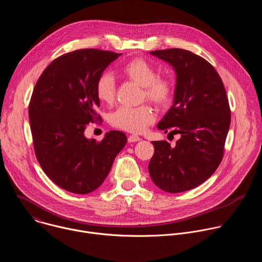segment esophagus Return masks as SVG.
<instances>
[{
	"instance_id": "obj_1",
	"label": "esophagus",
	"mask_w": 262,
	"mask_h": 262,
	"mask_svg": "<svg viewBox=\"0 0 262 262\" xmlns=\"http://www.w3.org/2000/svg\"><path fill=\"white\" fill-rule=\"evenodd\" d=\"M127 140H128L129 143H133V142H138V141H140L141 138L138 137V136H136V135H130V136H128Z\"/></svg>"
}]
</instances>
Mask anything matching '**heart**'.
Returning <instances> with one entry per match:
<instances>
[{"label": "heart", "instance_id": "1", "mask_svg": "<svg viewBox=\"0 0 262 262\" xmlns=\"http://www.w3.org/2000/svg\"><path fill=\"white\" fill-rule=\"evenodd\" d=\"M124 78L142 87L141 99H149L159 106H166L172 99L173 85L169 78L157 76L152 64L142 58L126 62L120 69ZM97 98L105 104L115 99L116 82L114 77L104 72L98 77L95 84ZM155 111L150 104L143 103L136 107L121 106L110 116V123L116 128L133 134L143 133L155 122Z\"/></svg>", "mask_w": 262, "mask_h": 262}]
</instances>
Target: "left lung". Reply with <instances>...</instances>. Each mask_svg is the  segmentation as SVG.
Segmentation results:
<instances>
[{"label": "left lung", "instance_id": "1", "mask_svg": "<svg viewBox=\"0 0 262 262\" xmlns=\"http://www.w3.org/2000/svg\"><path fill=\"white\" fill-rule=\"evenodd\" d=\"M175 70L174 100L158 124L161 130L179 134L175 147L154 141L155 155L148 165L152 181L165 192L192 190L219 167L231 115L227 94L214 67L186 50L150 52Z\"/></svg>", "mask_w": 262, "mask_h": 262}]
</instances>
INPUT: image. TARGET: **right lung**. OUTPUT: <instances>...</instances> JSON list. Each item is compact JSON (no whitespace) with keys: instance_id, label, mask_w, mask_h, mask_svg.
<instances>
[{"instance_id":"1","label":"right lung","mask_w":262,"mask_h":262,"mask_svg":"<svg viewBox=\"0 0 262 262\" xmlns=\"http://www.w3.org/2000/svg\"><path fill=\"white\" fill-rule=\"evenodd\" d=\"M119 56L95 49L62 55L33 90L29 118L36 158L48 177L68 192L96 190L127 142L118 130H110L100 142L84 135L87 124L100 120L96 81Z\"/></svg>"}]
</instances>
